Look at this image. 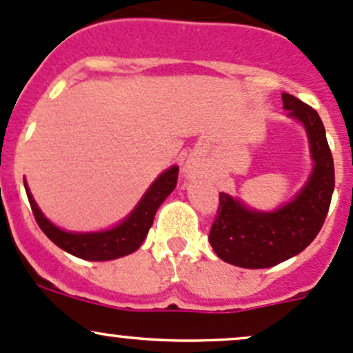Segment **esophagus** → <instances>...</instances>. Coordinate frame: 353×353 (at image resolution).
<instances>
[{"label": "esophagus", "mask_w": 353, "mask_h": 353, "mask_svg": "<svg viewBox=\"0 0 353 353\" xmlns=\"http://www.w3.org/2000/svg\"><path fill=\"white\" fill-rule=\"evenodd\" d=\"M184 174H186L188 177H191V176H193V174H194V167L191 165V163H188L186 169H184Z\"/></svg>", "instance_id": "1"}]
</instances>
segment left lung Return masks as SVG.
Returning <instances> with one entry per match:
<instances>
[{
    "instance_id": "obj_1",
    "label": "left lung",
    "mask_w": 353,
    "mask_h": 353,
    "mask_svg": "<svg viewBox=\"0 0 353 353\" xmlns=\"http://www.w3.org/2000/svg\"><path fill=\"white\" fill-rule=\"evenodd\" d=\"M282 101L288 117L304 126L314 165L304 188L273 212L252 210L239 198L220 193L208 241L220 259L241 268H270L304 251L330 210L334 165L321 117L294 95L282 94Z\"/></svg>"
}]
</instances>
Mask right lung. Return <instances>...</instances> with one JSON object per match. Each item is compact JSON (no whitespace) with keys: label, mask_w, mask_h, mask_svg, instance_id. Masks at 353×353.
Instances as JSON below:
<instances>
[{"label":"right lung","mask_w":353,"mask_h":353,"mask_svg":"<svg viewBox=\"0 0 353 353\" xmlns=\"http://www.w3.org/2000/svg\"><path fill=\"white\" fill-rule=\"evenodd\" d=\"M177 174H179L177 165L163 170L152 183L143 198L138 201L133 212L123 222L114 225L112 229L99 230V232H68V230L56 227L41 212L25 181L23 184L35 220H37L42 232L52 243L61 248L63 251L70 252L77 258L87 259V261H109V259H117L131 254L143 244L145 237H147L148 230L154 223L157 210L176 188Z\"/></svg>","instance_id":"add662e5"}]
</instances>
